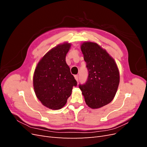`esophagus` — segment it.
Here are the masks:
<instances>
[{"instance_id":"esophagus-1","label":"esophagus","mask_w":147,"mask_h":147,"mask_svg":"<svg viewBox=\"0 0 147 147\" xmlns=\"http://www.w3.org/2000/svg\"><path fill=\"white\" fill-rule=\"evenodd\" d=\"M74 77H75V79L78 82V75H75Z\"/></svg>"}]
</instances>
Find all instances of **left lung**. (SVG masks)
I'll return each mask as SVG.
<instances>
[{"label": "left lung", "mask_w": 147, "mask_h": 147, "mask_svg": "<svg viewBox=\"0 0 147 147\" xmlns=\"http://www.w3.org/2000/svg\"><path fill=\"white\" fill-rule=\"evenodd\" d=\"M88 77L80 89L89 107L99 109L112 101L119 83V73L114 59L98 44L85 42L81 45Z\"/></svg>", "instance_id": "left-lung-1"}]
</instances>
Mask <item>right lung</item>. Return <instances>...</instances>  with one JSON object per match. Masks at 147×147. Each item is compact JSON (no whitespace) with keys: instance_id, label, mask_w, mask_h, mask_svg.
I'll use <instances>...</instances> for the list:
<instances>
[{"instance_id":"1","label":"right lung","mask_w":147,"mask_h":147,"mask_svg":"<svg viewBox=\"0 0 147 147\" xmlns=\"http://www.w3.org/2000/svg\"><path fill=\"white\" fill-rule=\"evenodd\" d=\"M71 44L57 45L48 51L38 63L33 77L34 91L47 108L59 110L65 105L77 83L65 62Z\"/></svg>"}]
</instances>
